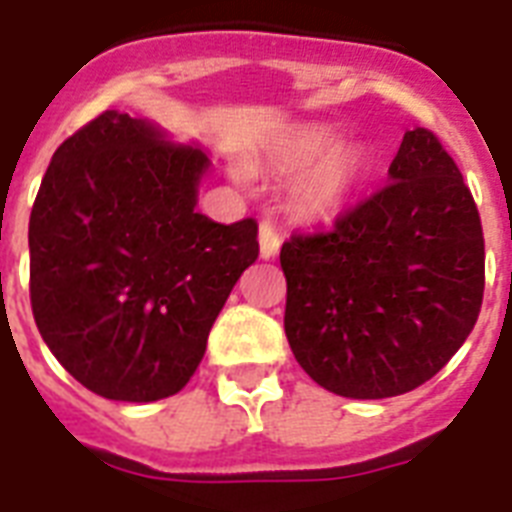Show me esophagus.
<instances>
[{
	"instance_id": "34e87169",
	"label": "esophagus",
	"mask_w": 512,
	"mask_h": 512,
	"mask_svg": "<svg viewBox=\"0 0 512 512\" xmlns=\"http://www.w3.org/2000/svg\"><path fill=\"white\" fill-rule=\"evenodd\" d=\"M281 247V236L276 231V223H273L271 217H265L263 223H260V255L263 257H276L279 255Z\"/></svg>"
}]
</instances>
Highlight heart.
Returning a JSON list of instances; mask_svg holds the SVG:
<instances>
[{"mask_svg": "<svg viewBox=\"0 0 512 512\" xmlns=\"http://www.w3.org/2000/svg\"><path fill=\"white\" fill-rule=\"evenodd\" d=\"M268 167L297 177L292 204L311 220L335 217L356 193L364 177V159L356 148H337V132L324 124H305L273 146Z\"/></svg>", "mask_w": 512, "mask_h": 512, "instance_id": "b5f03b06", "label": "heart"}]
</instances>
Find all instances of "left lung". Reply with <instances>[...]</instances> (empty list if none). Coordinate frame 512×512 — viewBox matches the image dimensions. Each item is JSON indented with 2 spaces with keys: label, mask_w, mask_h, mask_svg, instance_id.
<instances>
[{
  "label": "left lung",
  "mask_w": 512,
  "mask_h": 512,
  "mask_svg": "<svg viewBox=\"0 0 512 512\" xmlns=\"http://www.w3.org/2000/svg\"><path fill=\"white\" fill-rule=\"evenodd\" d=\"M284 332L297 364L345 398L409 393L441 372L476 327L484 231L441 140L404 135L388 183L329 231L292 233Z\"/></svg>",
  "instance_id": "1"
}]
</instances>
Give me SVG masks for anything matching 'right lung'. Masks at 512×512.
I'll list each match as a JSON object with an SVG mask.
<instances>
[{"label":"right lung","mask_w":512,"mask_h":512,"mask_svg":"<svg viewBox=\"0 0 512 512\" xmlns=\"http://www.w3.org/2000/svg\"><path fill=\"white\" fill-rule=\"evenodd\" d=\"M209 159L103 111L52 154L28 220L31 311L74 380L111 401L175 396L260 255L257 223L196 209Z\"/></svg>","instance_id":"add662e5"}]
</instances>
